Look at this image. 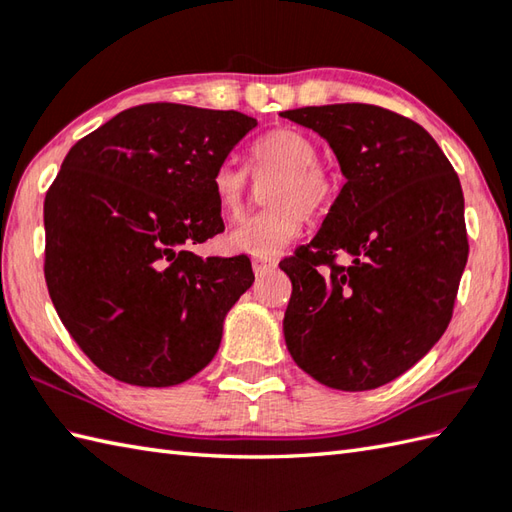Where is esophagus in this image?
I'll use <instances>...</instances> for the list:
<instances>
[{"instance_id": "34e87169", "label": "esophagus", "mask_w": 512, "mask_h": 512, "mask_svg": "<svg viewBox=\"0 0 512 512\" xmlns=\"http://www.w3.org/2000/svg\"><path fill=\"white\" fill-rule=\"evenodd\" d=\"M277 268V259L275 257H253V270L255 275H266L270 270Z\"/></svg>"}]
</instances>
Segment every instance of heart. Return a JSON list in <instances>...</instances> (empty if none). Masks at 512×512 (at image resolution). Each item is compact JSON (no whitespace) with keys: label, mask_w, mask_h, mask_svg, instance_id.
I'll return each mask as SVG.
<instances>
[{"label":"heart","mask_w":512,"mask_h":512,"mask_svg":"<svg viewBox=\"0 0 512 512\" xmlns=\"http://www.w3.org/2000/svg\"><path fill=\"white\" fill-rule=\"evenodd\" d=\"M250 167L262 180L275 176L266 187L270 209L244 217L226 242L239 253L268 257L299 235L301 211L314 215L330 204L334 178L319 162L317 143L292 127H279L259 138L250 147ZM211 187L228 220L244 211L250 180L235 158H224L215 167Z\"/></svg>","instance_id":"obj_1"}]
</instances>
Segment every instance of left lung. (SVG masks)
I'll return each instance as SVG.
<instances>
[{
  "mask_svg": "<svg viewBox=\"0 0 512 512\" xmlns=\"http://www.w3.org/2000/svg\"><path fill=\"white\" fill-rule=\"evenodd\" d=\"M328 140L345 184L292 281L284 336L321 385L376 389L416 365L453 317L469 257L460 178L427 129L365 103L281 112ZM339 252L353 262L335 264Z\"/></svg>",
  "mask_w": 512,
  "mask_h": 512,
  "instance_id": "8db88e82",
  "label": "left lung"
}]
</instances>
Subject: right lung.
I'll return each instance as SVG.
<instances>
[{"instance_id":"obj_1","label":"right lung","mask_w":512,"mask_h":512,"mask_svg":"<svg viewBox=\"0 0 512 512\" xmlns=\"http://www.w3.org/2000/svg\"><path fill=\"white\" fill-rule=\"evenodd\" d=\"M255 125L233 110L147 103L68 151L43 202V273L101 372L171 387L213 361L255 275L246 255L204 259L191 246L224 231L213 171Z\"/></svg>"}]
</instances>
